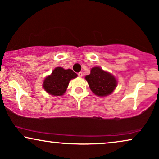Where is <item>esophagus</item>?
<instances>
[{"label": "esophagus", "instance_id": "1", "mask_svg": "<svg viewBox=\"0 0 159 159\" xmlns=\"http://www.w3.org/2000/svg\"><path fill=\"white\" fill-rule=\"evenodd\" d=\"M78 76H79L80 77H82V76H83V73H82V72H79V73H78Z\"/></svg>", "mask_w": 159, "mask_h": 159}]
</instances>
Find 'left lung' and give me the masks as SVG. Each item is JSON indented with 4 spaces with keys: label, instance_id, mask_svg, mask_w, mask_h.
Listing matches in <instances>:
<instances>
[{
    "label": "left lung",
    "instance_id": "left-lung-1",
    "mask_svg": "<svg viewBox=\"0 0 159 159\" xmlns=\"http://www.w3.org/2000/svg\"><path fill=\"white\" fill-rule=\"evenodd\" d=\"M92 92L98 96L110 95L117 87V80L112 74L104 71L100 67H93L85 77Z\"/></svg>",
    "mask_w": 159,
    "mask_h": 159
}]
</instances>
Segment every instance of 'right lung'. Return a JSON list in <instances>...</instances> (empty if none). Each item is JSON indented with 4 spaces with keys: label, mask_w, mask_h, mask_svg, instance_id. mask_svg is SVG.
<instances>
[{
    "label": "right lung",
    "mask_w": 159,
    "mask_h": 159,
    "mask_svg": "<svg viewBox=\"0 0 159 159\" xmlns=\"http://www.w3.org/2000/svg\"><path fill=\"white\" fill-rule=\"evenodd\" d=\"M77 77V74L71 69L56 67L50 75L45 78L43 82V88L47 93L61 96L66 90L70 80Z\"/></svg>",
    "instance_id": "add662e5"
}]
</instances>
